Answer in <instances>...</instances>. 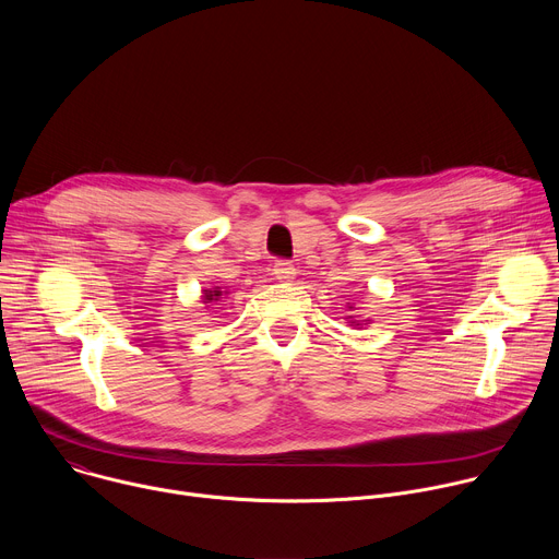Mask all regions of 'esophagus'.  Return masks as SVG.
Segmentation results:
<instances>
[{"instance_id": "34e87169", "label": "esophagus", "mask_w": 559, "mask_h": 559, "mask_svg": "<svg viewBox=\"0 0 559 559\" xmlns=\"http://www.w3.org/2000/svg\"><path fill=\"white\" fill-rule=\"evenodd\" d=\"M272 274L276 276L278 283L287 285V283H292L296 278V267L292 263H287V261H278V263H274Z\"/></svg>"}]
</instances>
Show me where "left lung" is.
I'll list each match as a JSON object with an SVG mask.
<instances>
[{
  "label": "left lung",
  "mask_w": 559,
  "mask_h": 559,
  "mask_svg": "<svg viewBox=\"0 0 559 559\" xmlns=\"http://www.w3.org/2000/svg\"><path fill=\"white\" fill-rule=\"evenodd\" d=\"M349 309H354V307L349 305ZM347 323H349L352 328H358V330H360V328H367V325H369V318H367V321H356L354 316H347Z\"/></svg>",
  "instance_id": "obj_1"
}]
</instances>
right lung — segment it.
<instances>
[{
	"label": "right lung",
	"mask_w": 559,
	"mask_h": 559,
	"mask_svg": "<svg viewBox=\"0 0 559 559\" xmlns=\"http://www.w3.org/2000/svg\"><path fill=\"white\" fill-rule=\"evenodd\" d=\"M225 296H227V292H223L221 287H207V289L201 292V302H203L205 307H210V305H214L216 300H221V298H225Z\"/></svg>",
	"instance_id": "right-lung-1"
}]
</instances>
